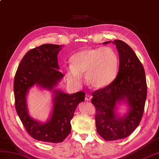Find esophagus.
Returning <instances> with one entry per match:
<instances>
[{
	"label": "esophagus",
	"instance_id": "esophagus-1",
	"mask_svg": "<svg viewBox=\"0 0 159 159\" xmlns=\"http://www.w3.org/2000/svg\"><path fill=\"white\" fill-rule=\"evenodd\" d=\"M91 98H92V96L91 95H89V94H86L85 95V100L86 101H87V102L91 101Z\"/></svg>",
	"mask_w": 159,
	"mask_h": 159
}]
</instances>
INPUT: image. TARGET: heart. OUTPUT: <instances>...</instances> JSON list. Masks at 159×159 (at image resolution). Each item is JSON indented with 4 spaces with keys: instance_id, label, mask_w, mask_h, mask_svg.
Wrapping results in <instances>:
<instances>
[{
    "instance_id": "obj_1",
    "label": "heart",
    "mask_w": 159,
    "mask_h": 159,
    "mask_svg": "<svg viewBox=\"0 0 159 159\" xmlns=\"http://www.w3.org/2000/svg\"><path fill=\"white\" fill-rule=\"evenodd\" d=\"M70 67L66 70L69 83L76 86L83 83L85 74L87 83L94 89L108 86L116 78L119 69V57L110 47L83 49L70 57Z\"/></svg>"
}]
</instances>
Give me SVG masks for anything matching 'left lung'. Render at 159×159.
<instances>
[{"mask_svg": "<svg viewBox=\"0 0 159 159\" xmlns=\"http://www.w3.org/2000/svg\"><path fill=\"white\" fill-rule=\"evenodd\" d=\"M110 41L103 43H110ZM119 54V69L112 82L92 93L95 107L97 132L106 141L127 138L138 126L147 96L145 71L131 48L120 40H114ZM123 101L128 112L123 117L116 113V104Z\"/></svg>", "mask_w": 159, "mask_h": 159, "instance_id": "left-lung-1", "label": "left lung"}]
</instances>
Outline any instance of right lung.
<instances>
[{
	"label": "right lung",
	"instance_id": "add662e5",
	"mask_svg": "<svg viewBox=\"0 0 159 159\" xmlns=\"http://www.w3.org/2000/svg\"><path fill=\"white\" fill-rule=\"evenodd\" d=\"M62 45L45 44L25 53L14 79L15 104L17 113L28 134L36 140L49 143L64 141L71 131L70 120L80 102L84 100L83 91L73 94L55 89L64 77L59 71L57 54ZM34 84L52 90L53 111L50 119L43 124L29 115L26 95Z\"/></svg>",
	"mask_w": 159,
	"mask_h": 159
}]
</instances>
